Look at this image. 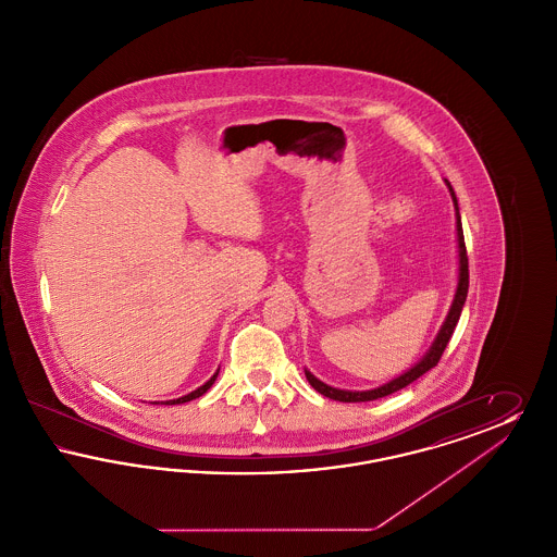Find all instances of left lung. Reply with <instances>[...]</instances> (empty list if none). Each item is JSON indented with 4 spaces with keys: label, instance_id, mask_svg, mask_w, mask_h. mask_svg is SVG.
Here are the masks:
<instances>
[{
    "label": "left lung",
    "instance_id": "obj_1",
    "mask_svg": "<svg viewBox=\"0 0 557 557\" xmlns=\"http://www.w3.org/2000/svg\"><path fill=\"white\" fill-rule=\"evenodd\" d=\"M445 184L449 187L450 198H453V205H455V211H457V248H459V277H457V290H455V298H453V305H450L449 315L445 319L438 336L434 338L432 346L428 348L424 357L405 373H400L395 380L373 388V391H341V388H334V386H327L323 384L321 380H318L313 373L309 370H305V375L309 380V384L321 393L323 397L334 398V400H343V403H363V400H375V398L388 397L393 393H397L400 388L409 386L411 382H416L420 375H424L425 371L436 368V363L441 361L445 348L449 345L450 336H453V330L459 321L461 315V309H463V302H466V296H468V286H470V271H468V252H466V242H463V230H461V216H459V209H457V198H455V191L450 187L449 182L445 180Z\"/></svg>",
    "mask_w": 557,
    "mask_h": 557
}]
</instances>
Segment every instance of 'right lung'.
Wrapping results in <instances>:
<instances>
[{
  "label": "right lung",
  "mask_w": 557,
  "mask_h": 557,
  "mask_svg": "<svg viewBox=\"0 0 557 557\" xmlns=\"http://www.w3.org/2000/svg\"><path fill=\"white\" fill-rule=\"evenodd\" d=\"M216 375H219V370L214 371L212 373L211 380L209 382H205L200 388H196L194 393H189V395H186V397H180V398H173V400H166L164 405H180V403H187V400H191V398H198L202 397L209 388H211L212 384H214V380H216Z\"/></svg>",
  "instance_id": "obj_1"
}]
</instances>
